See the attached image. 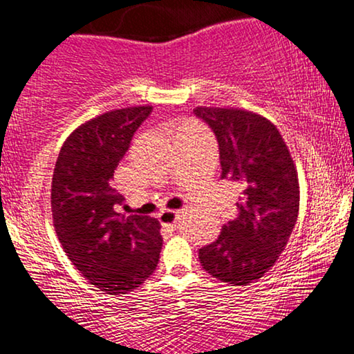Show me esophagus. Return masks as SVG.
Segmentation results:
<instances>
[{"mask_svg": "<svg viewBox=\"0 0 354 354\" xmlns=\"http://www.w3.org/2000/svg\"><path fill=\"white\" fill-rule=\"evenodd\" d=\"M179 213H181L179 210H163L158 213V221H160L162 225H170L173 227L176 225Z\"/></svg>", "mask_w": 354, "mask_h": 354, "instance_id": "1", "label": "esophagus"}]
</instances>
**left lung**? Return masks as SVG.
<instances>
[{
	"label": "left lung",
	"instance_id": "1",
	"mask_svg": "<svg viewBox=\"0 0 354 354\" xmlns=\"http://www.w3.org/2000/svg\"><path fill=\"white\" fill-rule=\"evenodd\" d=\"M194 113L215 133L221 179L241 187L237 216L198 250V260L218 281L245 286L274 266L297 225V168L279 129L265 117L220 107H196Z\"/></svg>",
	"mask_w": 354,
	"mask_h": 354
}]
</instances>
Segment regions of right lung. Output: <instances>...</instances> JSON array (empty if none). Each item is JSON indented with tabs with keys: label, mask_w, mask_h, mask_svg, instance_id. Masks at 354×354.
<instances>
[{
	"label": "right lung",
	"mask_w": 354,
	"mask_h": 354,
	"mask_svg": "<svg viewBox=\"0 0 354 354\" xmlns=\"http://www.w3.org/2000/svg\"><path fill=\"white\" fill-rule=\"evenodd\" d=\"M151 112V106L118 109L86 122L67 138L54 167L51 210L59 241L77 270L112 295L141 286L160 258V223L122 215L123 196L111 183Z\"/></svg>",
	"instance_id": "obj_1"
}]
</instances>
